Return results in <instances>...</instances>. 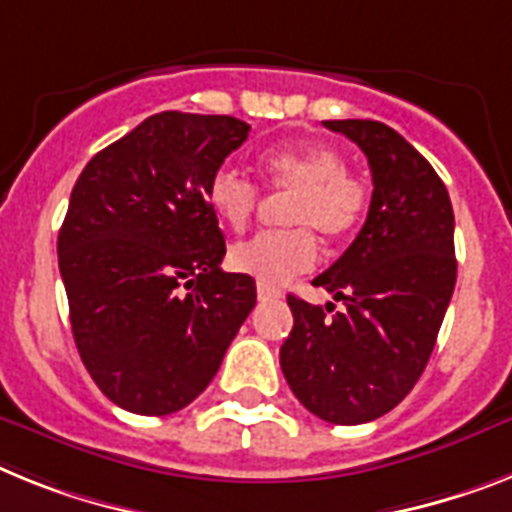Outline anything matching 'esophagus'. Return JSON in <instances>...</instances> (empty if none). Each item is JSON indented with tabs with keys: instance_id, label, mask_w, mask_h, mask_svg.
I'll list each match as a JSON object with an SVG mask.
<instances>
[{
	"instance_id": "1",
	"label": "esophagus",
	"mask_w": 512,
	"mask_h": 512,
	"mask_svg": "<svg viewBox=\"0 0 512 512\" xmlns=\"http://www.w3.org/2000/svg\"><path fill=\"white\" fill-rule=\"evenodd\" d=\"M278 296H281L278 289H273L268 283H257V299H260V302H270V299H278Z\"/></svg>"
}]
</instances>
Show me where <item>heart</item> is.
Here are the masks:
<instances>
[{"label": "heart", "instance_id": "heart-1", "mask_svg": "<svg viewBox=\"0 0 512 512\" xmlns=\"http://www.w3.org/2000/svg\"><path fill=\"white\" fill-rule=\"evenodd\" d=\"M260 171L278 192H289L283 221L291 229L260 231L229 249L231 270L278 286L307 273L317 263L315 234L338 239L359 226L369 203L364 179L343 166V156L328 145H283L260 156ZM210 208L231 229H244L260 200L257 184L242 171L221 163L205 187Z\"/></svg>", "mask_w": 512, "mask_h": 512}]
</instances>
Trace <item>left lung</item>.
Segmentation results:
<instances>
[{
	"label": "left lung",
	"mask_w": 512,
	"mask_h": 512,
	"mask_svg": "<svg viewBox=\"0 0 512 512\" xmlns=\"http://www.w3.org/2000/svg\"><path fill=\"white\" fill-rule=\"evenodd\" d=\"M364 150L372 203L351 247L315 286L341 312L289 294L294 328L281 369L304 409L330 424H364L411 393L435 349L455 289L453 205L427 158L372 119L325 122Z\"/></svg>",
	"instance_id": "1"
}]
</instances>
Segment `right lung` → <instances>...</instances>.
<instances>
[{"instance_id":"add662e5","label":"right lung","mask_w":512,"mask_h":512,"mask_svg":"<svg viewBox=\"0 0 512 512\" xmlns=\"http://www.w3.org/2000/svg\"><path fill=\"white\" fill-rule=\"evenodd\" d=\"M249 124L161 111L90 158L59 229L75 346L101 393L166 416L216 377L255 307V281L223 273L205 187Z\"/></svg>"}]
</instances>
